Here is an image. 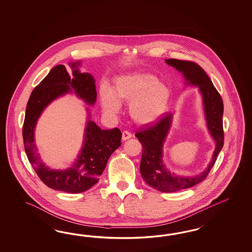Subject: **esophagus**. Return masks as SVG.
I'll use <instances>...</instances> for the list:
<instances>
[{"label":"esophagus","mask_w":252,"mask_h":252,"mask_svg":"<svg viewBox=\"0 0 252 252\" xmlns=\"http://www.w3.org/2000/svg\"><path fill=\"white\" fill-rule=\"evenodd\" d=\"M131 137H132V135H131L130 132H128V131H123L122 139L124 141L126 140V139H128V138H130Z\"/></svg>","instance_id":"34e87169"}]
</instances>
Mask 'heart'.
I'll return each mask as SVG.
<instances>
[{
  "label": "heart",
  "mask_w": 252,
  "mask_h": 252,
  "mask_svg": "<svg viewBox=\"0 0 252 252\" xmlns=\"http://www.w3.org/2000/svg\"><path fill=\"white\" fill-rule=\"evenodd\" d=\"M171 97L167 85L156 76L143 71H135L118 76L113 91L106 86L100 90L102 106L115 115L120 110V101L130 103L132 119L140 125L155 122L164 115Z\"/></svg>",
  "instance_id": "1"
}]
</instances>
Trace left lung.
I'll return each mask as SVG.
<instances>
[{
  "instance_id": "8db88e82",
  "label": "left lung",
  "mask_w": 252,
  "mask_h": 252,
  "mask_svg": "<svg viewBox=\"0 0 252 252\" xmlns=\"http://www.w3.org/2000/svg\"><path fill=\"white\" fill-rule=\"evenodd\" d=\"M166 63L183 74L188 84L198 86L203 100L207 126L215 141V151L206 170L194 176H176L168 171L162 162V147L172 124V114H166L153 126L135 134L143 151L140 174L146 183L161 192H176L191 188L206 178L223 146L222 114L223 103L206 72L198 63L191 61L167 59Z\"/></svg>"
}]
</instances>
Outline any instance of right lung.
Masks as SVG:
<instances>
[{
    "mask_svg": "<svg viewBox=\"0 0 252 252\" xmlns=\"http://www.w3.org/2000/svg\"><path fill=\"white\" fill-rule=\"evenodd\" d=\"M79 64V62L70 63L73 77L64 65H56L33 90L27 104L22 132L28 159L40 180L51 189L68 193L84 192L99 181L108 159L121 146L122 137L120 129L115 127L101 130L89 119L85 129L83 148L71 167L63 171L51 170L40 160L35 145L34 130L38 117L46 107L72 91L80 99H84L87 104L93 105L96 101L97 92L93 76L88 73H80L77 69Z\"/></svg>",
    "mask_w": 252,
    "mask_h": 252,
    "instance_id": "add662e5",
    "label": "right lung"
}]
</instances>
